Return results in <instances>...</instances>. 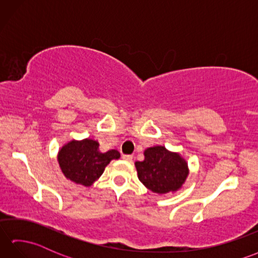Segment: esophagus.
Masks as SVG:
<instances>
[{
	"label": "esophagus",
	"mask_w": 258,
	"mask_h": 258,
	"mask_svg": "<svg viewBox=\"0 0 258 258\" xmlns=\"http://www.w3.org/2000/svg\"><path fill=\"white\" fill-rule=\"evenodd\" d=\"M122 158L124 161H127V162H131L133 160V155H123Z\"/></svg>",
	"instance_id": "obj_1"
}]
</instances>
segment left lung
I'll return each instance as SVG.
<instances>
[{"label": "left lung", "instance_id": "1", "mask_svg": "<svg viewBox=\"0 0 258 258\" xmlns=\"http://www.w3.org/2000/svg\"><path fill=\"white\" fill-rule=\"evenodd\" d=\"M144 161L135 162L139 179L150 190L166 194L178 190L188 175V166L178 153L164 146H153L144 152Z\"/></svg>", "mask_w": 258, "mask_h": 258}]
</instances>
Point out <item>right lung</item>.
Masks as SVG:
<instances>
[{"label":"right lung","instance_id":"add662e5","mask_svg":"<svg viewBox=\"0 0 258 258\" xmlns=\"http://www.w3.org/2000/svg\"><path fill=\"white\" fill-rule=\"evenodd\" d=\"M97 141L85 139L71 141L58 152L57 161L64 176L76 184L91 186L103 174L107 164L118 160L116 150L102 153Z\"/></svg>","mask_w":258,"mask_h":258}]
</instances>
